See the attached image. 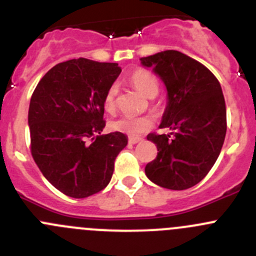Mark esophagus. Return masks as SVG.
I'll use <instances>...</instances> for the list:
<instances>
[{
	"label": "esophagus",
	"mask_w": 256,
	"mask_h": 256,
	"mask_svg": "<svg viewBox=\"0 0 256 256\" xmlns=\"http://www.w3.org/2000/svg\"><path fill=\"white\" fill-rule=\"evenodd\" d=\"M141 141H142V138H128V142L132 144L141 142Z\"/></svg>",
	"instance_id": "obj_1"
}]
</instances>
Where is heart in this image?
I'll return each mask as SVG.
<instances>
[{
	"instance_id": "1",
	"label": "heart",
	"mask_w": 256,
	"mask_h": 256,
	"mask_svg": "<svg viewBox=\"0 0 256 256\" xmlns=\"http://www.w3.org/2000/svg\"><path fill=\"white\" fill-rule=\"evenodd\" d=\"M131 82L134 86L144 95V96L152 99L158 92V82L156 78L148 72L138 69L134 72L130 76ZM116 94H118V85L112 84L109 88L104 98V108L106 112H112L115 109V100ZM152 120L148 116H122L116 120L112 121L110 128L114 131L124 132L130 136H138L144 134L148 128H151Z\"/></svg>"
}]
</instances>
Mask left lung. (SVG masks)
Returning a JSON list of instances; mask_svg holds the SVG:
<instances>
[{
	"instance_id": "left-lung-1",
	"label": "left lung",
	"mask_w": 256,
	"mask_h": 256,
	"mask_svg": "<svg viewBox=\"0 0 256 256\" xmlns=\"http://www.w3.org/2000/svg\"><path fill=\"white\" fill-rule=\"evenodd\" d=\"M167 92L160 128L168 135L150 134L157 157L144 174L154 184L182 190L203 180L216 164L226 132V109L222 86L209 69L178 50L141 58Z\"/></svg>"
}]
</instances>
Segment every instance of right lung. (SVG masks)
<instances>
[{"label":"right lung","instance_id":"add662e5","mask_svg":"<svg viewBox=\"0 0 256 256\" xmlns=\"http://www.w3.org/2000/svg\"><path fill=\"white\" fill-rule=\"evenodd\" d=\"M121 69L79 58L56 64L38 82L28 110L30 151L50 184L85 198L104 190L128 144L122 132L102 135L104 98Z\"/></svg>","mask_w":256,"mask_h":256}]
</instances>
